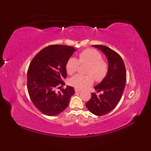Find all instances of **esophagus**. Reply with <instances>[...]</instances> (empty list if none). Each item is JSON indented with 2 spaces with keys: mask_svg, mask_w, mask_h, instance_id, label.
<instances>
[{
  "mask_svg": "<svg viewBox=\"0 0 151 151\" xmlns=\"http://www.w3.org/2000/svg\"><path fill=\"white\" fill-rule=\"evenodd\" d=\"M75 91H76V92H80V91H82V89H78V88H75Z\"/></svg>",
  "mask_w": 151,
  "mask_h": 151,
  "instance_id": "obj_1",
  "label": "esophagus"
}]
</instances>
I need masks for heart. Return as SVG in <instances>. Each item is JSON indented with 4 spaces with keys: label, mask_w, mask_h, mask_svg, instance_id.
Masks as SVG:
<instances>
[{
    "label": "heart",
    "mask_w": 151,
    "mask_h": 151,
    "mask_svg": "<svg viewBox=\"0 0 151 151\" xmlns=\"http://www.w3.org/2000/svg\"><path fill=\"white\" fill-rule=\"evenodd\" d=\"M89 64L87 75L77 74L69 80V84L76 88L83 89L91 84L94 78L100 81L106 76L108 64L102 59V54L94 49H86L78 54V58L71 57L67 61L65 69L69 75H73L77 70L80 64Z\"/></svg>",
    "instance_id": "1"
}]
</instances>
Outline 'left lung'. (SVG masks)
I'll return each mask as SVG.
<instances>
[{"mask_svg": "<svg viewBox=\"0 0 151 151\" xmlns=\"http://www.w3.org/2000/svg\"><path fill=\"white\" fill-rule=\"evenodd\" d=\"M102 51L108 62V70L102 81L94 87L97 95L92 93L91 97L86 103L89 111L101 116L106 114L116 107L123 93L127 81L126 69L123 59L115 51L104 45H93Z\"/></svg>", "mask_w": 151, "mask_h": 151, "instance_id": "1", "label": "left lung"}]
</instances>
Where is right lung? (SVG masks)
Here are the masks:
<instances>
[{
  "label": "right lung",
  "mask_w": 151,
  "mask_h": 151,
  "mask_svg": "<svg viewBox=\"0 0 151 151\" xmlns=\"http://www.w3.org/2000/svg\"><path fill=\"white\" fill-rule=\"evenodd\" d=\"M76 50L70 46L52 45L40 50L31 61L27 71V89L31 101L41 113L54 116L67 108L75 89L64 86L65 64Z\"/></svg>",
  "instance_id": "obj_1"
}]
</instances>
